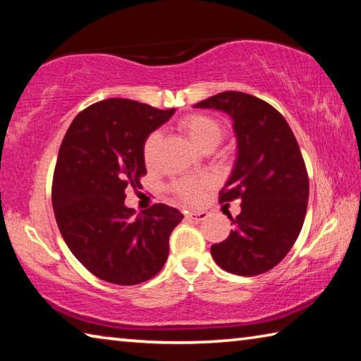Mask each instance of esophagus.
Segmentation results:
<instances>
[{
  "label": "esophagus",
  "instance_id": "esophagus-1",
  "mask_svg": "<svg viewBox=\"0 0 361 361\" xmlns=\"http://www.w3.org/2000/svg\"><path fill=\"white\" fill-rule=\"evenodd\" d=\"M186 218H188V219H191V221L199 223V221H204V219L207 218V213H205V212H199V213H188Z\"/></svg>",
  "mask_w": 361,
  "mask_h": 361
}]
</instances>
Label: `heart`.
Segmentation results:
<instances>
[{
	"instance_id": "obj_1",
	"label": "heart",
	"mask_w": 361,
	"mask_h": 361,
	"mask_svg": "<svg viewBox=\"0 0 361 361\" xmlns=\"http://www.w3.org/2000/svg\"><path fill=\"white\" fill-rule=\"evenodd\" d=\"M180 129L186 133V137L204 151H212L215 146L221 143L224 138V126L216 118L209 114H189L180 121ZM162 133L159 130L151 132L143 145L145 162L151 166L154 162L157 146L161 143ZM210 186L209 178L202 180H180L172 186L178 197L188 202H199L202 199L204 191Z\"/></svg>"
}]
</instances>
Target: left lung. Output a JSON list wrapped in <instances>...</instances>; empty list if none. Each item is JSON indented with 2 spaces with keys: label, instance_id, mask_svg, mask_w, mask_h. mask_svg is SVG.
Returning a JSON list of instances; mask_svg holds the SVG:
<instances>
[{
  "label": "left lung",
  "instance_id": "obj_1",
  "mask_svg": "<svg viewBox=\"0 0 361 361\" xmlns=\"http://www.w3.org/2000/svg\"><path fill=\"white\" fill-rule=\"evenodd\" d=\"M194 108L231 116L237 138L234 169L219 192L221 202L240 199V213L221 243L212 245L216 264L235 276H258L282 261L302 229L309 176L288 122L264 100L221 92Z\"/></svg>",
  "mask_w": 361,
  "mask_h": 361
}]
</instances>
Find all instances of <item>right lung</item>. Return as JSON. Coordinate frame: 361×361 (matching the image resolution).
<instances>
[{
	"mask_svg": "<svg viewBox=\"0 0 361 361\" xmlns=\"http://www.w3.org/2000/svg\"><path fill=\"white\" fill-rule=\"evenodd\" d=\"M175 109L127 99L94 103L73 119L59 149L52 207L63 240L105 282L138 285L169 256V237L183 215L156 204L142 215L126 207V188L146 175L143 145Z\"/></svg>",
	"mask_w": 361,
	"mask_h": 361,
	"instance_id": "right-lung-1",
	"label": "right lung"
}]
</instances>
